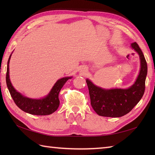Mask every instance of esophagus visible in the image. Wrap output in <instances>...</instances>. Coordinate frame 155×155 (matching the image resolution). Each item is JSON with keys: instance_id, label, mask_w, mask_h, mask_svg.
Returning <instances> with one entry per match:
<instances>
[{"instance_id": "1", "label": "esophagus", "mask_w": 155, "mask_h": 155, "mask_svg": "<svg viewBox=\"0 0 155 155\" xmlns=\"http://www.w3.org/2000/svg\"><path fill=\"white\" fill-rule=\"evenodd\" d=\"M87 68H85V67H84V68H82V69H81V74H83V75H85L87 73Z\"/></svg>"}]
</instances>
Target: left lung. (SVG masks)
I'll list each match as a JSON object with an SVG mask.
<instances>
[{
    "label": "left lung",
    "instance_id": "8db88e82",
    "mask_svg": "<svg viewBox=\"0 0 155 155\" xmlns=\"http://www.w3.org/2000/svg\"><path fill=\"white\" fill-rule=\"evenodd\" d=\"M131 47L139 55L140 70L135 83L130 87L127 89H104L94 85L88 79L86 81L89 91L91 106L100 116L123 117L129 113L143 96L147 74V61L136 42L131 44Z\"/></svg>",
    "mask_w": 155,
    "mask_h": 155
}]
</instances>
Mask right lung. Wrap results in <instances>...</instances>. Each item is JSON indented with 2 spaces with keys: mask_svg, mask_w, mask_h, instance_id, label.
<instances>
[{
  "mask_svg": "<svg viewBox=\"0 0 155 155\" xmlns=\"http://www.w3.org/2000/svg\"><path fill=\"white\" fill-rule=\"evenodd\" d=\"M11 57V54L10 55L7 63L6 82L10 94L16 106L25 113L34 115H48L53 113L57 110L60 104V101L58 99L59 92L66 82L72 77H64L58 80L49 94L43 98L41 99L29 98L22 96L21 93L16 91L11 83L9 78L8 67Z\"/></svg>",
  "mask_w": 155,
  "mask_h": 155,
  "instance_id": "1",
  "label": "right lung"
}]
</instances>
